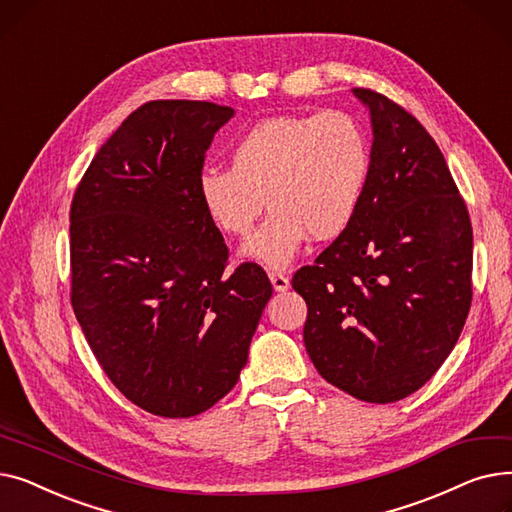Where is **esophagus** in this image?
<instances>
[{
    "instance_id": "34e87169",
    "label": "esophagus",
    "mask_w": 512,
    "mask_h": 512,
    "mask_svg": "<svg viewBox=\"0 0 512 512\" xmlns=\"http://www.w3.org/2000/svg\"><path fill=\"white\" fill-rule=\"evenodd\" d=\"M270 282H272L274 290H278V292H284L290 288V280L282 272H270Z\"/></svg>"
}]
</instances>
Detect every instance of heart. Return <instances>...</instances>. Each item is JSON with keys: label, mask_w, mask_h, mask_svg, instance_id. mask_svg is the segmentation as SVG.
I'll list each match as a JSON object with an SVG mask.
<instances>
[{"label": "heart", "mask_w": 512, "mask_h": 512, "mask_svg": "<svg viewBox=\"0 0 512 512\" xmlns=\"http://www.w3.org/2000/svg\"><path fill=\"white\" fill-rule=\"evenodd\" d=\"M232 168L207 166L197 193L209 220L245 238L263 207L261 230L247 242L249 259L284 267L307 236L332 240L353 224L371 168L363 124L346 112L272 116L255 122L230 147Z\"/></svg>", "instance_id": "obj_1"}]
</instances>
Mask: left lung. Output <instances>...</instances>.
<instances>
[{"label": "left lung", "instance_id": "obj_1", "mask_svg": "<svg viewBox=\"0 0 512 512\" xmlns=\"http://www.w3.org/2000/svg\"><path fill=\"white\" fill-rule=\"evenodd\" d=\"M373 126L353 224L292 276L321 378L365 402L417 392L459 340L473 299V230L446 159L421 122L357 87Z\"/></svg>", "mask_w": 512, "mask_h": 512}]
</instances>
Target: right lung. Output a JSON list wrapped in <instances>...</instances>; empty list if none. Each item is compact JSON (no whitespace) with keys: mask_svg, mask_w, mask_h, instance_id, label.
I'll list each match as a JSON object with an SVG mask.
<instances>
[{"mask_svg":"<svg viewBox=\"0 0 512 512\" xmlns=\"http://www.w3.org/2000/svg\"><path fill=\"white\" fill-rule=\"evenodd\" d=\"M234 110L159 99L107 139L70 205V301L95 359L134 405L193 417L247 365L272 284L257 263L228 270L197 178Z\"/></svg>","mask_w":512,"mask_h":512,"instance_id":"right-lung-1","label":"right lung"}]
</instances>
